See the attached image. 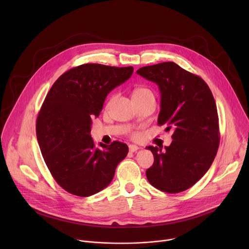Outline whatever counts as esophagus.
Masks as SVG:
<instances>
[{"instance_id": "esophagus-1", "label": "esophagus", "mask_w": 249, "mask_h": 249, "mask_svg": "<svg viewBox=\"0 0 249 249\" xmlns=\"http://www.w3.org/2000/svg\"><path fill=\"white\" fill-rule=\"evenodd\" d=\"M139 150V147L138 146H136V145H129V151L131 152V153H135V152H137Z\"/></svg>"}]
</instances>
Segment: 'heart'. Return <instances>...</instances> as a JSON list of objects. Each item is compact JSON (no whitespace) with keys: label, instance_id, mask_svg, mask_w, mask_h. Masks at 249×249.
Segmentation results:
<instances>
[{"label":"heart","instance_id":"1","mask_svg":"<svg viewBox=\"0 0 249 249\" xmlns=\"http://www.w3.org/2000/svg\"><path fill=\"white\" fill-rule=\"evenodd\" d=\"M146 94L154 95L151 89H149L147 88H139V89H135V91L133 93V96H140V95H146Z\"/></svg>","mask_w":249,"mask_h":249}]
</instances>
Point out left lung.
<instances>
[{
    "label": "left lung",
    "instance_id": "1",
    "mask_svg": "<svg viewBox=\"0 0 249 249\" xmlns=\"http://www.w3.org/2000/svg\"><path fill=\"white\" fill-rule=\"evenodd\" d=\"M137 74L159 86L161 99L158 124L173 129L165 151L147 147L154 163L147 169L149 182L167 193L193 186L208 171L220 144L217 106L202 78L173 62L140 68Z\"/></svg>",
    "mask_w": 249,
    "mask_h": 249
}]
</instances>
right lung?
Listing matches in <instances>:
<instances>
[{
    "label": "right lung",
    "mask_w": 249,
    "mask_h": 249,
    "mask_svg": "<svg viewBox=\"0 0 249 249\" xmlns=\"http://www.w3.org/2000/svg\"><path fill=\"white\" fill-rule=\"evenodd\" d=\"M133 71L131 66L84 64L59 77L47 93L36 120V137L49 171L67 192L88 197L101 191L126 158L128 146L118 141L95 148L90 126L107 94Z\"/></svg>",
    "instance_id": "right-lung-1"
}]
</instances>
